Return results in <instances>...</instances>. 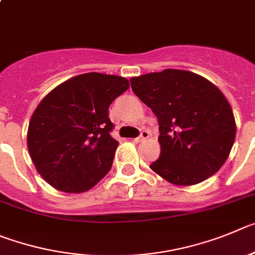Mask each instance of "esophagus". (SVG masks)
<instances>
[{"label":"esophagus","instance_id":"34e87169","mask_svg":"<svg viewBox=\"0 0 255 255\" xmlns=\"http://www.w3.org/2000/svg\"><path fill=\"white\" fill-rule=\"evenodd\" d=\"M148 137H150V132H148L147 129H143V130H141V134H139L137 138H134V141L142 142V141H144V139H147Z\"/></svg>","mask_w":255,"mask_h":255}]
</instances>
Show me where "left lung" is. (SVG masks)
I'll use <instances>...</instances> for the list:
<instances>
[{
	"label": "left lung",
	"instance_id": "obj_1",
	"mask_svg": "<svg viewBox=\"0 0 255 255\" xmlns=\"http://www.w3.org/2000/svg\"><path fill=\"white\" fill-rule=\"evenodd\" d=\"M133 93L159 121L160 157L150 167L175 185H193L220 170L236 134L233 109L217 86L197 73L164 70L130 79Z\"/></svg>",
	"mask_w": 255,
	"mask_h": 255
}]
</instances>
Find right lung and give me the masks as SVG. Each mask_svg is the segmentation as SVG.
I'll return each instance as SVG.
<instances>
[{
  "label": "right lung",
  "mask_w": 255,
  "mask_h": 255,
  "mask_svg": "<svg viewBox=\"0 0 255 255\" xmlns=\"http://www.w3.org/2000/svg\"><path fill=\"white\" fill-rule=\"evenodd\" d=\"M129 88L122 76L89 72L62 82L39 103L27 148L45 182L66 193L91 189L111 170L118 141L109 105Z\"/></svg>",
  "instance_id": "add662e5"
}]
</instances>
